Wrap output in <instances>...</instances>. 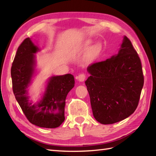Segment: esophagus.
<instances>
[{"label": "esophagus", "instance_id": "obj_1", "mask_svg": "<svg viewBox=\"0 0 156 156\" xmlns=\"http://www.w3.org/2000/svg\"><path fill=\"white\" fill-rule=\"evenodd\" d=\"M85 78H86V76L84 74V73H80V74H79L77 77H76V79H77V80L80 82H83L84 80H85Z\"/></svg>", "mask_w": 156, "mask_h": 156}]
</instances>
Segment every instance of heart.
I'll return each mask as SVG.
<instances>
[{
    "label": "heart",
    "instance_id": "heart-1",
    "mask_svg": "<svg viewBox=\"0 0 156 156\" xmlns=\"http://www.w3.org/2000/svg\"><path fill=\"white\" fill-rule=\"evenodd\" d=\"M91 43V41H85L84 43L82 44L80 46H79L78 48L76 49V52L85 51L86 50H87L89 48V47H90ZM102 48H103V47H102V43H97L96 44H94L93 46H91L88 50L85 57H84V62H85L86 64H89V63L93 62L95 60L97 59L99 57L102 51Z\"/></svg>",
    "mask_w": 156,
    "mask_h": 156
}]
</instances>
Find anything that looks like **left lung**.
Wrapping results in <instances>:
<instances>
[{
    "mask_svg": "<svg viewBox=\"0 0 156 156\" xmlns=\"http://www.w3.org/2000/svg\"><path fill=\"white\" fill-rule=\"evenodd\" d=\"M85 81L95 119L103 125L122 120L138 105L144 76L140 59L131 41L124 36L118 54L87 68Z\"/></svg>",
    "mask_w": 156,
    "mask_h": 156,
    "instance_id": "left-lung-1",
    "label": "left lung"
}]
</instances>
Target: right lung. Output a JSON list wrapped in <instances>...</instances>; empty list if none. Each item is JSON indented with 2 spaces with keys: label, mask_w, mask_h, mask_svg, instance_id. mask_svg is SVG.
Here are the masks:
<instances>
[{
  "label": "right lung",
  "mask_w": 156,
  "mask_h": 156,
  "mask_svg": "<svg viewBox=\"0 0 156 156\" xmlns=\"http://www.w3.org/2000/svg\"><path fill=\"white\" fill-rule=\"evenodd\" d=\"M38 51L30 38H25L18 47L11 68L13 92L31 124L43 128H56L65 120L66 97L74 87V77L70 73L52 76L42 99L33 105L29 100L27 88L35 70L34 54Z\"/></svg>",
  "instance_id": "add662e5"
}]
</instances>
